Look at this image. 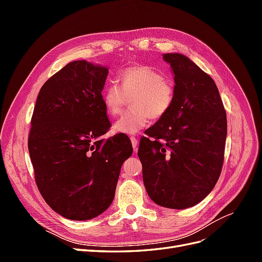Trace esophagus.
<instances>
[{"label":"esophagus","mask_w":262,"mask_h":262,"mask_svg":"<svg viewBox=\"0 0 262 262\" xmlns=\"http://www.w3.org/2000/svg\"><path fill=\"white\" fill-rule=\"evenodd\" d=\"M130 141H131V143H132V147H133L134 153H138V140L134 138V137H131Z\"/></svg>","instance_id":"esophagus-1"}]
</instances>
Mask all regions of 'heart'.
I'll return each instance as SVG.
<instances>
[{"label":"heart","mask_w":262,"mask_h":262,"mask_svg":"<svg viewBox=\"0 0 262 262\" xmlns=\"http://www.w3.org/2000/svg\"><path fill=\"white\" fill-rule=\"evenodd\" d=\"M119 80L121 86L112 83L102 92L106 112L110 116L118 115L126 96L131 95L133 109L114 123L115 132L136 134L145 128L150 118L161 119L168 114L175 98V87L161 71L147 66L130 67L121 71Z\"/></svg>","instance_id":"b5f03b06"}]
</instances>
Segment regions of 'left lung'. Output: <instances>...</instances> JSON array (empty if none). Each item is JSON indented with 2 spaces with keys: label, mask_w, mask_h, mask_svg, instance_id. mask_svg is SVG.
Here are the masks:
<instances>
[{
  "label": "left lung",
  "mask_w": 262,
  "mask_h": 262,
  "mask_svg": "<svg viewBox=\"0 0 262 262\" xmlns=\"http://www.w3.org/2000/svg\"><path fill=\"white\" fill-rule=\"evenodd\" d=\"M163 59L171 68L175 98L148 138H142L138 155L148 196L161 207L181 210L201 202L216 185L226 113L215 83L194 62L180 53Z\"/></svg>",
  "instance_id": "8db88e82"
}]
</instances>
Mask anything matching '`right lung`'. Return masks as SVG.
Listing matches in <instances>:
<instances>
[{
  "label": "right lung",
  "instance_id": "right-lung-1",
  "mask_svg": "<svg viewBox=\"0 0 262 262\" xmlns=\"http://www.w3.org/2000/svg\"><path fill=\"white\" fill-rule=\"evenodd\" d=\"M108 73L86 60L68 63L42 85L31 117L28 149L38 189L69 220H91L110 207L133 152L128 137L101 138L112 125L101 98Z\"/></svg>",
  "mask_w": 262,
  "mask_h": 262
}]
</instances>
